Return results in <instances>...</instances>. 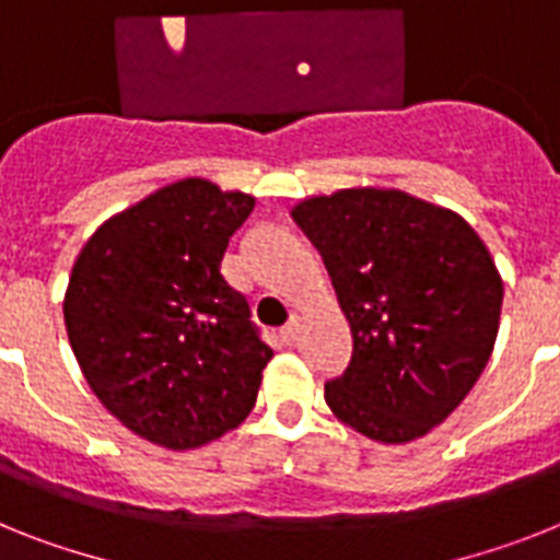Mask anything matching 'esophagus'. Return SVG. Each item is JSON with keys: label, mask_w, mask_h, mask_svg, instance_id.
Listing matches in <instances>:
<instances>
[{"label": "esophagus", "mask_w": 560, "mask_h": 560, "mask_svg": "<svg viewBox=\"0 0 560 560\" xmlns=\"http://www.w3.org/2000/svg\"><path fill=\"white\" fill-rule=\"evenodd\" d=\"M298 335H300V317L294 314V317H291V320L283 326L280 337H283L285 343H294V340H298Z\"/></svg>", "instance_id": "34e87169"}]
</instances>
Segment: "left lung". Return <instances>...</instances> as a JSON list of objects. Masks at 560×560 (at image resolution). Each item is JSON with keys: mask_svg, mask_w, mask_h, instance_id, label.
I'll use <instances>...</instances> for the list:
<instances>
[{"mask_svg": "<svg viewBox=\"0 0 560 560\" xmlns=\"http://www.w3.org/2000/svg\"><path fill=\"white\" fill-rule=\"evenodd\" d=\"M291 217L352 326V360L326 383V404L372 441L423 438L492 354L503 303L492 254L464 217L395 188L308 197Z\"/></svg>", "mask_w": 560, "mask_h": 560, "instance_id": "obj_1", "label": "left lung"}]
</instances>
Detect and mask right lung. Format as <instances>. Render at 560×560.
Masks as SVG:
<instances>
[{
  "instance_id": "right-lung-1",
  "label": "right lung",
  "mask_w": 560,
  "mask_h": 560,
  "mask_svg": "<svg viewBox=\"0 0 560 560\" xmlns=\"http://www.w3.org/2000/svg\"><path fill=\"white\" fill-rule=\"evenodd\" d=\"M254 197L200 177L105 220L73 262L65 329L88 386L125 429L197 450L254 409L271 349L220 271Z\"/></svg>"
}]
</instances>
